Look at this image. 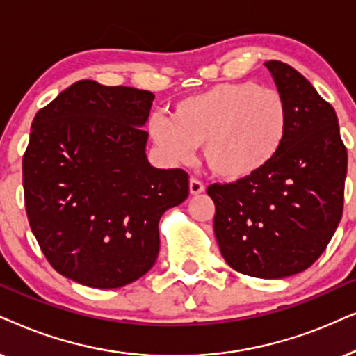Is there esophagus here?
<instances>
[{
	"mask_svg": "<svg viewBox=\"0 0 356 356\" xmlns=\"http://www.w3.org/2000/svg\"><path fill=\"white\" fill-rule=\"evenodd\" d=\"M188 191H191V195H198V193L205 192V186L197 179H191L188 181Z\"/></svg>",
	"mask_w": 356,
	"mask_h": 356,
	"instance_id": "34e87169",
	"label": "esophagus"
}]
</instances>
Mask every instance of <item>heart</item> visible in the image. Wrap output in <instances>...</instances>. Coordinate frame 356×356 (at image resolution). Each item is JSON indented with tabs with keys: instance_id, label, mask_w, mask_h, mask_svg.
Listing matches in <instances>:
<instances>
[{
	"instance_id": "obj_1",
	"label": "heart",
	"mask_w": 356,
	"mask_h": 356,
	"mask_svg": "<svg viewBox=\"0 0 356 356\" xmlns=\"http://www.w3.org/2000/svg\"><path fill=\"white\" fill-rule=\"evenodd\" d=\"M288 106L280 92L257 83H222L175 104L172 118L151 115L148 134L170 163H188L197 146L216 177H252L280 153Z\"/></svg>"
}]
</instances>
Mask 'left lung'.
<instances>
[{
	"label": "left lung",
	"mask_w": 356,
	"mask_h": 356,
	"mask_svg": "<svg viewBox=\"0 0 356 356\" xmlns=\"http://www.w3.org/2000/svg\"><path fill=\"white\" fill-rule=\"evenodd\" d=\"M267 70L288 106L280 153L252 177L213 184V229L221 255L238 272L280 280L309 268L337 229L343 210L347 149L337 113L290 65Z\"/></svg>",
	"instance_id": "8db88e82"
}]
</instances>
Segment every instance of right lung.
Returning <instances> with one entry per match:
<instances>
[{"label":"right lung","instance_id":"1","mask_svg":"<svg viewBox=\"0 0 356 356\" xmlns=\"http://www.w3.org/2000/svg\"><path fill=\"white\" fill-rule=\"evenodd\" d=\"M154 94L91 79L71 84L32 122L22 159L29 225L51 267L111 290L153 267L159 220L188 197L182 169L146 156Z\"/></svg>","mask_w":356,"mask_h":356}]
</instances>
